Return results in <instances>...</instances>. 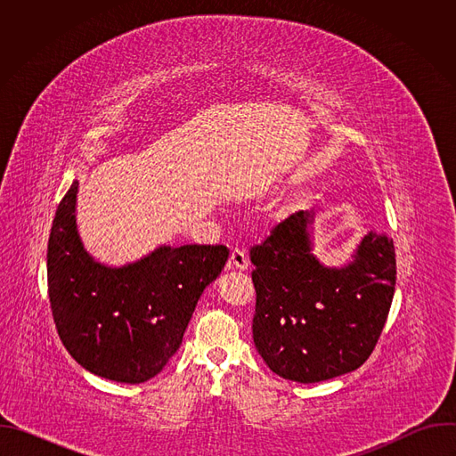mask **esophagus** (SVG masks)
<instances>
[{
	"instance_id": "esophagus-1",
	"label": "esophagus",
	"mask_w": 456,
	"mask_h": 456,
	"mask_svg": "<svg viewBox=\"0 0 456 456\" xmlns=\"http://www.w3.org/2000/svg\"><path fill=\"white\" fill-rule=\"evenodd\" d=\"M248 267V259H247V254L245 250L241 248H234L231 252V257H229V269H234V271H245Z\"/></svg>"
}]
</instances>
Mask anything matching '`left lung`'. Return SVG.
Returning a JSON list of instances; mask_svg holds the SVG:
<instances>
[{"label": "left lung", "instance_id": "left-lung-1", "mask_svg": "<svg viewBox=\"0 0 456 456\" xmlns=\"http://www.w3.org/2000/svg\"><path fill=\"white\" fill-rule=\"evenodd\" d=\"M257 354L283 379L321 382L373 352L395 292V247L370 232L341 267L314 254V211H299L250 248Z\"/></svg>", "mask_w": 456, "mask_h": 456}]
</instances>
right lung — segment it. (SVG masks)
Returning <instances> with one entry per match:
<instances>
[{
	"label": "right lung",
	"mask_w": 456,
	"mask_h": 456,
	"mask_svg": "<svg viewBox=\"0 0 456 456\" xmlns=\"http://www.w3.org/2000/svg\"><path fill=\"white\" fill-rule=\"evenodd\" d=\"M79 182L61 200L46 252L59 338L88 371L115 382L155 377L182 345L202 292L229 257L224 245H160L137 262L106 265L77 229Z\"/></svg>",
	"instance_id": "1"
}]
</instances>
